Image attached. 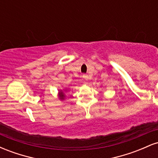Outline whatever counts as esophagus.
<instances>
[{
    "label": "esophagus",
    "mask_w": 158,
    "mask_h": 158,
    "mask_svg": "<svg viewBox=\"0 0 158 158\" xmlns=\"http://www.w3.org/2000/svg\"><path fill=\"white\" fill-rule=\"evenodd\" d=\"M82 77L84 78V79H85V80H88V76L87 75V74H83V75H82Z\"/></svg>",
    "instance_id": "1"
}]
</instances>
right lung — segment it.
Masks as SVG:
<instances>
[{
    "instance_id": "obj_1",
    "label": "right lung",
    "mask_w": 158,
    "mask_h": 158,
    "mask_svg": "<svg viewBox=\"0 0 158 158\" xmlns=\"http://www.w3.org/2000/svg\"><path fill=\"white\" fill-rule=\"evenodd\" d=\"M64 91H66V90H59V98L60 100H64V97H65V94H64Z\"/></svg>"
}]
</instances>
